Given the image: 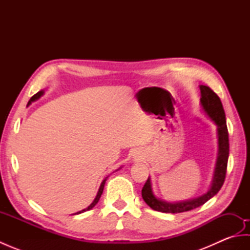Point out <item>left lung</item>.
<instances>
[{
    "label": "left lung",
    "instance_id": "8db88e82",
    "mask_svg": "<svg viewBox=\"0 0 250 250\" xmlns=\"http://www.w3.org/2000/svg\"><path fill=\"white\" fill-rule=\"evenodd\" d=\"M201 89V104L203 106L206 114L210 117L215 124L218 126V141H219V153L217 159L215 176L210 189L207 192L200 196L198 199L180 202V203H168L157 199L153 195L150 186V179L148 178L145 183L144 187L142 189V196L146 204L151 207L152 209L162 213H184L191 209H194L196 207L203 205L209 199L213 198L215 194L218 193L221 189L222 185L225 183L226 174H227V166L228 158H229V133H228L226 115L222 103L213 90L207 86H200Z\"/></svg>",
    "mask_w": 250,
    "mask_h": 250
}]
</instances>
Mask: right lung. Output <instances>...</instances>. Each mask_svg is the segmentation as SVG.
<instances>
[{
  "label": "right lung",
  "instance_id": "1",
  "mask_svg": "<svg viewBox=\"0 0 250 250\" xmlns=\"http://www.w3.org/2000/svg\"><path fill=\"white\" fill-rule=\"evenodd\" d=\"M43 93H44V91H39V92H37L36 94H34L33 97H32V98L30 99V101H29V103H28V104H31V102H33V101H35V100H37L39 98H41L42 95H43ZM105 182H106V179H104L103 182H102V184H101V186H100V189H99V192H98L97 196H95V199H94V201L92 202V203L90 204V205L87 207L86 209H83V210H82V211H78V213H76V214H81V213H83V211H86V210L91 209L92 207H94V206H95V204H97L98 202H99V200H100V198H101V195H102V193H103V189H104Z\"/></svg>",
  "mask_w": 250,
  "mask_h": 250
}]
</instances>
